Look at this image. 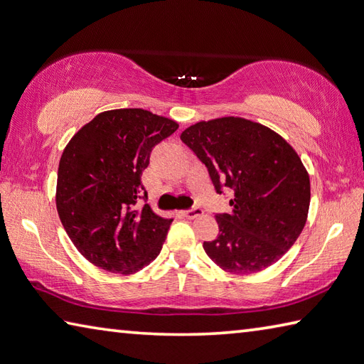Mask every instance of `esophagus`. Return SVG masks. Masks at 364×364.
Wrapping results in <instances>:
<instances>
[{"label":"esophagus","instance_id":"obj_1","mask_svg":"<svg viewBox=\"0 0 364 364\" xmlns=\"http://www.w3.org/2000/svg\"><path fill=\"white\" fill-rule=\"evenodd\" d=\"M203 214V209L201 208H191V209H187V210H182V215L187 217V218H195V217H200Z\"/></svg>","mask_w":364,"mask_h":364}]
</instances>
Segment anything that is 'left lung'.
I'll list each match as a JSON object with an SVG mask.
<instances>
[{"mask_svg":"<svg viewBox=\"0 0 364 364\" xmlns=\"http://www.w3.org/2000/svg\"><path fill=\"white\" fill-rule=\"evenodd\" d=\"M181 139L209 171L230 214H217L218 236L203 247L222 269L250 274L277 262L296 242L311 203L309 174L282 136L241 117L198 122Z\"/></svg>","mask_w":364,"mask_h":364,"instance_id":"obj_1","label":"left lung"}]
</instances>
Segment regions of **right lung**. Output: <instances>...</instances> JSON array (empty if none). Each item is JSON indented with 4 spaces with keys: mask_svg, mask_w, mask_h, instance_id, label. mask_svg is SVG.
Here are the masks:
<instances>
[{
    "mask_svg": "<svg viewBox=\"0 0 364 364\" xmlns=\"http://www.w3.org/2000/svg\"><path fill=\"white\" fill-rule=\"evenodd\" d=\"M177 128L144 109H114L82 127L63 150L57 210L75 249L95 266L133 274L159 257L173 220L150 209L141 176L152 149Z\"/></svg>",
    "mask_w": 364,
    "mask_h": 364,
    "instance_id": "1",
    "label": "right lung"
}]
</instances>
